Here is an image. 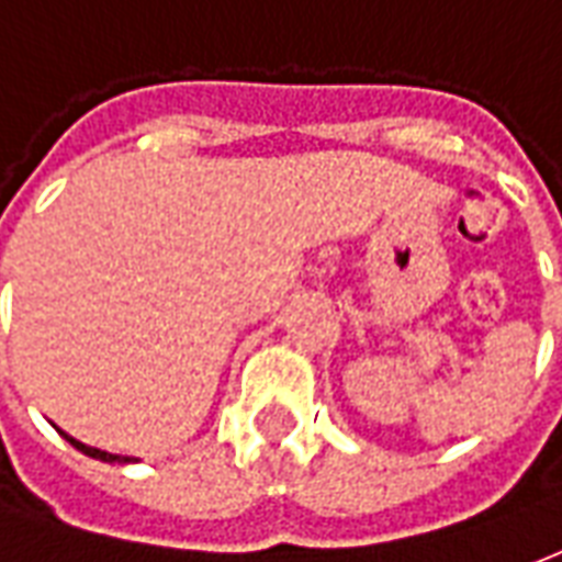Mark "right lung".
<instances>
[{
  "instance_id": "right-lung-1",
  "label": "right lung",
  "mask_w": 562,
  "mask_h": 562,
  "mask_svg": "<svg viewBox=\"0 0 562 562\" xmlns=\"http://www.w3.org/2000/svg\"><path fill=\"white\" fill-rule=\"evenodd\" d=\"M71 442V446L78 448V451H83L87 458H95V460H104V463H128L132 458H120V454H108V451H102V448H90V446H83V442H78V439H71L68 434H63Z\"/></svg>"
}]
</instances>
